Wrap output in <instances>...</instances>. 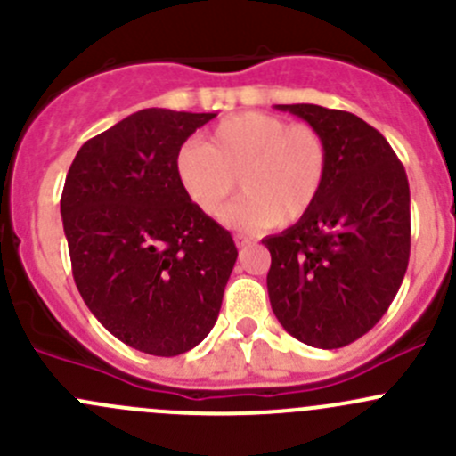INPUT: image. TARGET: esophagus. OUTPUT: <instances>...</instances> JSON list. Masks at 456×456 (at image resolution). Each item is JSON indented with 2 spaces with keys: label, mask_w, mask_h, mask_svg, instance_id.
Listing matches in <instances>:
<instances>
[{
  "label": "esophagus",
  "mask_w": 456,
  "mask_h": 456,
  "mask_svg": "<svg viewBox=\"0 0 456 456\" xmlns=\"http://www.w3.org/2000/svg\"><path fill=\"white\" fill-rule=\"evenodd\" d=\"M234 246H237V248L250 246V239H248L246 234H234Z\"/></svg>",
  "instance_id": "obj_1"
}]
</instances>
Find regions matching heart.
Returning a JSON list of instances; mask_svg holds the SVG:
<instances>
[{
	"label": "heart",
	"mask_w": 456,
	"mask_h": 456,
	"mask_svg": "<svg viewBox=\"0 0 456 456\" xmlns=\"http://www.w3.org/2000/svg\"><path fill=\"white\" fill-rule=\"evenodd\" d=\"M328 146L310 124H290L270 112H239L208 130L204 143L188 142L175 155V175L186 200L219 217L239 188L243 197L228 210L234 228L288 226L322 195Z\"/></svg>",
	"instance_id": "1"
}]
</instances>
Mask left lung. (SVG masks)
Returning <instances> with one entry per match:
<instances>
[{"mask_svg": "<svg viewBox=\"0 0 456 456\" xmlns=\"http://www.w3.org/2000/svg\"><path fill=\"white\" fill-rule=\"evenodd\" d=\"M326 139L328 173L313 208L265 237L274 317L313 348H344L386 314L410 259V186L379 130L346 110L279 103Z\"/></svg>", "mask_w": 456, "mask_h": 456, "instance_id": "obj_1", "label": "left lung"}]
</instances>
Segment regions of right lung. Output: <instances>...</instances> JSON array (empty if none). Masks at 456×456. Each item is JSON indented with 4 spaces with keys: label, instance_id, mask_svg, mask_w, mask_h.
Returning a JSON list of instances; mask_svg holds the SVG:
<instances>
[{
    "label": "right lung",
    "instance_id": "add662e5",
    "mask_svg": "<svg viewBox=\"0 0 456 456\" xmlns=\"http://www.w3.org/2000/svg\"><path fill=\"white\" fill-rule=\"evenodd\" d=\"M215 112L146 108L79 148L61 219L81 299L126 346L177 357L208 337L237 261L226 228L197 210L175 155Z\"/></svg>",
    "mask_w": 456,
    "mask_h": 456
}]
</instances>
